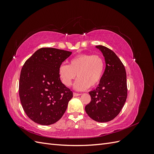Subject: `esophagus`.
I'll return each instance as SVG.
<instances>
[{
  "label": "esophagus",
  "instance_id": "esophagus-1",
  "mask_svg": "<svg viewBox=\"0 0 154 154\" xmlns=\"http://www.w3.org/2000/svg\"><path fill=\"white\" fill-rule=\"evenodd\" d=\"M80 95H81L80 94H78V93H76V92H74L73 93V96H80Z\"/></svg>",
  "mask_w": 154,
  "mask_h": 154
}]
</instances>
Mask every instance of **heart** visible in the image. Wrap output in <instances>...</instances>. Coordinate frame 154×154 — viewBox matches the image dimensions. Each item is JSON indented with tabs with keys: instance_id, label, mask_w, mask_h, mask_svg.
I'll list each match as a JSON object with an SVG mask.
<instances>
[{
	"instance_id": "1",
	"label": "heart",
	"mask_w": 154,
	"mask_h": 154,
	"mask_svg": "<svg viewBox=\"0 0 154 154\" xmlns=\"http://www.w3.org/2000/svg\"><path fill=\"white\" fill-rule=\"evenodd\" d=\"M105 63L100 55L82 54L72 58L69 65L62 64L58 72L63 84L69 87L72 81L74 88L78 91H85L88 87H94L100 82L104 72Z\"/></svg>"
}]
</instances>
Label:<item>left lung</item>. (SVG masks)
<instances>
[{
	"label": "left lung",
	"instance_id": "1",
	"mask_svg": "<svg viewBox=\"0 0 154 154\" xmlns=\"http://www.w3.org/2000/svg\"><path fill=\"white\" fill-rule=\"evenodd\" d=\"M96 48L103 53L106 67L98 86L88 92L91 101L85 109L91 119L105 123L114 119L125 105L127 97V74L114 52L103 45Z\"/></svg>",
	"mask_w": 154,
	"mask_h": 154
}]
</instances>
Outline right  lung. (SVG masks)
<instances>
[{
    "mask_svg": "<svg viewBox=\"0 0 154 154\" xmlns=\"http://www.w3.org/2000/svg\"><path fill=\"white\" fill-rule=\"evenodd\" d=\"M72 52L51 48L37 50L20 72L19 96L27 116L34 122L52 125L66 112L72 92L62 83L58 70Z\"/></svg>",
    "mask_w": 154,
    "mask_h": 154,
    "instance_id": "obj_1",
    "label": "right lung"
}]
</instances>
